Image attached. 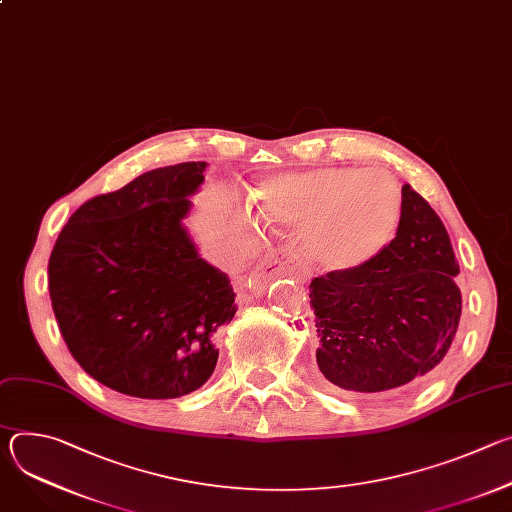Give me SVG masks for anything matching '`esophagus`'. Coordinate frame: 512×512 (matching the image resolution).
Masks as SVG:
<instances>
[{"label":"esophagus","instance_id":"34e87169","mask_svg":"<svg viewBox=\"0 0 512 512\" xmlns=\"http://www.w3.org/2000/svg\"><path fill=\"white\" fill-rule=\"evenodd\" d=\"M283 271H285L283 259H281L277 253H271V255H267V257L261 261V265L253 271L251 283H253V287H263L269 279H273L275 275H279V273H283Z\"/></svg>","mask_w":512,"mask_h":512}]
</instances>
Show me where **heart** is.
<instances>
[{"label":"heart","mask_w":512,"mask_h":512,"mask_svg":"<svg viewBox=\"0 0 512 512\" xmlns=\"http://www.w3.org/2000/svg\"><path fill=\"white\" fill-rule=\"evenodd\" d=\"M269 223L304 227L306 257L326 271H350L375 259L395 237L403 196L383 170L324 168L277 176L257 190Z\"/></svg>","instance_id":"b5f03b06"}]
</instances>
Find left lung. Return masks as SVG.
<instances>
[{
	"label": "left lung",
	"instance_id": "left-lung-1",
	"mask_svg": "<svg viewBox=\"0 0 512 512\" xmlns=\"http://www.w3.org/2000/svg\"><path fill=\"white\" fill-rule=\"evenodd\" d=\"M395 239L369 263L310 283L320 379L379 393L423 379L448 354L462 316L450 235L409 184Z\"/></svg>",
	"mask_w": 512,
	"mask_h": 512
}]
</instances>
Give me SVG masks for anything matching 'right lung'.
<instances>
[{
    "label": "right lung",
    "mask_w": 512,
    "mask_h": 512,
    "mask_svg": "<svg viewBox=\"0 0 512 512\" xmlns=\"http://www.w3.org/2000/svg\"><path fill=\"white\" fill-rule=\"evenodd\" d=\"M206 166L158 168L87 200L54 243L48 291L58 330L85 373L113 391L174 399L216 367L235 291L182 227Z\"/></svg>",
    "instance_id": "1"
}]
</instances>
